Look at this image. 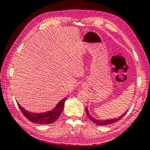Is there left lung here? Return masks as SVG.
Returning <instances> with one entry per match:
<instances>
[{"label":"left lung","mask_w":150,"mask_h":150,"mask_svg":"<svg viewBox=\"0 0 150 150\" xmlns=\"http://www.w3.org/2000/svg\"><path fill=\"white\" fill-rule=\"evenodd\" d=\"M86 114H87L88 117L89 118V120H91L94 123L98 125H101V126H104V125H111L112 123H115V122H117V121H119L120 120H121L122 117L124 116V115L126 114V112H125L124 115H122V116H121L118 118H115V119H112V120H97L95 119L94 117H93V116H91L89 114V112L88 110V108H86Z\"/></svg>","instance_id":"1"}]
</instances>
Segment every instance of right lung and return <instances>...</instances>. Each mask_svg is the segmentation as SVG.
Instances as JSON below:
<instances>
[{
    "mask_svg": "<svg viewBox=\"0 0 150 150\" xmlns=\"http://www.w3.org/2000/svg\"><path fill=\"white\" fill-rule=\"evenodd\" d=\"M67 98H65L59 103L56 108L52 111H47L46 112L42 113H33L29 111H26L23 108H22L20 104L17 103L18 106H19L20 110L22 112V114L27 119H28L30 121L36 124L40 125H47L52 123L56 121L58 117L60 116L61 112L64 106V103Z\"/></svg>",
    "mask_w": 150,
    "mask_h": 150,
    "instance_id": "add662e5",
    "label": "right lung"
}]
</instances>
